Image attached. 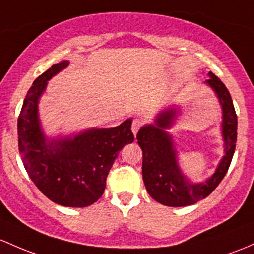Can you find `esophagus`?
Masks as SVG:
<instances>
[{
    "label": "esophagus",
    "mask_w": 254,
    "mask_h": 254,
    "mask_svg": "<svg viewBox=\"0 0 254 254\" xmlns=\"http://www.w3.org/2000/svg\"><path fill=\"white\" fill-rule=\"evenodd\" d=\"M141 127H142V120H140V119H137V118L132 120L131 130H132V132H134L135 136H136V134H137V131H138V130H140Z\"/></svg>",
    "instance_id": "34e87169"
}]
</instances>
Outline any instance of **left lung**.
<instances>
[{
	"instance_id": "8db88e82",
	"label": "left lung",
	"mask_w": 254,
	"mask_h": 254,
	"mask_svg": "<svg viewBox=\"0 0 254 254\" xmlns=\"http://www.w3.org/2000/svg\"><path fill=\"white\" fill-rule=\"evenodd\" d=\"M207 84L217 92L223 107V136L225 156L215 173L205 183L192 184L181 173L170 135L164 129L172 127L176 116L174 108L162 112L154 125H146L137 132L142 148V178L146 190L154 201L169 207H184L197 203L217 189L230 167L237 140V116L233 100L225 85L212 71Z\"/></svg>"
}]
</instances>
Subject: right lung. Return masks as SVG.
Returning a JSON list of instances; mask_svg holds the SVG:
<instances>
[{"label":"right lung","mask_w":254,"mask_h":254,"mask_svg":"<svg viewBox=\"0 0 254 254\" xmlns=\"http://www.w3.org/2000/svg\"><path fill=\"white\" fill-rule=\"evenodd\" d=\"M68 64L63 61L52 65L29 89L18 117V147L26 173L47 198L65 207H87L103 194L109 169L120 149L134 141V134L127 119L112 129L46 142L37 102L47 81Z\"/></svg>","instance_id":"add662e5"}]
</instances>
